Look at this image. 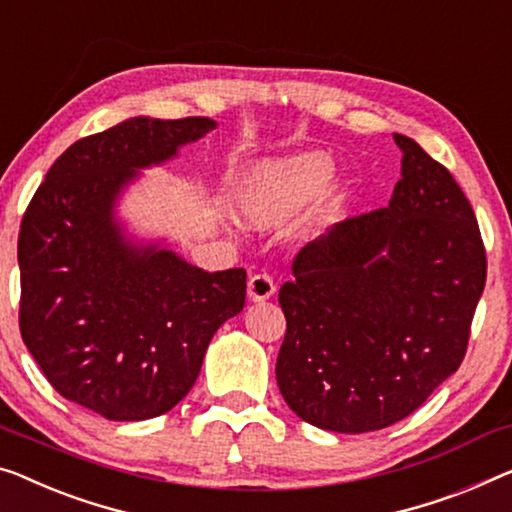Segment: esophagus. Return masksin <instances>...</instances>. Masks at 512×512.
Instances as JSON below:
<instances>
[{
  "mask_svg": "<svg viewBox=\"0 0 512 512\" xmlns=\"http://www.w3.org/2000/svg\"><path fill=\"white\" fill-rule=\"evenodd\" d=\"M276 294V282L269 276V273H255L253 278L248 280V299L250 301H266Z\"/></svg>",
  "mask_w": 512,
  "mask_h": 512,
  "instance_id": "obj_1",
  "label": "esophagus"
}]
</instances>
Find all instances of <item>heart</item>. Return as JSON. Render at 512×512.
<instances>
[{
	"label": "heart",
	"mask_w": 512,
	"mask_h": 512,
	"mask_svg": "<svg viewBox=\"0 0 512 512\" xmlns=\"http://www.w3.org/2000/svg\"><path fill=\"white\" fill-rule=\"evenodd\" d=\"M333 177V163L319 151L269 160L253 167L236 193V209L253 225H276L292 218L305 204L322 193ZM347 195L333 190L326 197V209L338 211Z\"/></svg>",
	"instance_id": "b5f03b06"
}]
</instances>
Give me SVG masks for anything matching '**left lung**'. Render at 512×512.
<instances>
[{
  "label": "left lung",
  "mask_w": 512,
  "mask_h": 512,
  "mask_svg": "<svg viewBox=\"0 0 512 512\" xmlns=\"http://www.w3.org/2000/svg\"><path fill=\"white\" fill-rule=\"evenodd\" d=\"M393 137L402 179L388 207L301 248L278 294L280 393L322 430H381L421 407L460 368L485 287V246L462 188L411 137Z\"/></svg>",
  "instance_id": "left-lung-1"
}]
</instances>
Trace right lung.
<instances>
[{"instance_id":"add662e5","label":"right lung","mask_w":512,"mask_h":512,"mask_svg":"<svg viewBox=\"0 0 512 512\" xmlns=\"http://www.w3.org/2000/svg\"><path fill=\"white\" fill-rule=\"evenodd\" d=\"M213 128L207 117H133L82 137L22 216V340L59 395L108 421H144L186 398L213 333L246 303L243 269L209 273L135 246L114 220L137 170Z\"/></svg>"}]
</instances>
